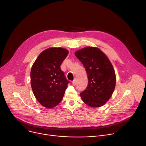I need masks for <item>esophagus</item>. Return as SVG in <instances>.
I'll return each instance as SVG.
<instances>
[{
	"mask_svg": "<svg viewBox=\"0 0 146 146\" xmlns=\"http://www.w3.org/2000/svg\"><path fill=\"white\" fill-rule=\"evenodd\" d=\"M77 83H78V80H77V78H75L74 79V80L72 82V84L73 85H76V84H77Z\"/></svg>",
	"mask_w": 146,
	"mask_h": 146,
	"instance_id": "obj_1",
	"label": "esophagus"
}]
</instances>
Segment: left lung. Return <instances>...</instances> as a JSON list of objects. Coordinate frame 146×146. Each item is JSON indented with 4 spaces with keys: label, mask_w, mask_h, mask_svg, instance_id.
Returning a JSON list of instances; mask_svg holds the SVG:
<instances>
[{
    "label": "left lung",
    "mask_w": 146,
    "mask_h": 146,
    "mask_svg": "<svg viewBox=\"0 0 146 146\" xmlns=\"http://www.w3.org/2000/svg\"><path fill=\"white\" fill-rule=\"evenodd\" d=\"M85 67L88 86L80 97L83 102L92 108L104 105L111 97L116 85L113 67L105 54L98 47H87L74 53Z\"/></svg>",
    "instance_id": "1"
}]
</instances>
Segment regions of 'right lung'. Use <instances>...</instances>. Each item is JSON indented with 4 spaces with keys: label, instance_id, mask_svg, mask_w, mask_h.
Listing matches in <instances>:
<instances>
[{
    "label": "right lung",
    "instance_id": "1",
    "mask_svg": "<svg viewBox=\"0 0 146 146\" xmlns=\"http://www.w3.org/2000/svg\"><path fill=\"white\" fill-rule=\"evenodd\" d=\"M68 51L61 47H51L42 51L31 70V83L34 95L39 103L48 109L62 100L68 81L60 65Z\"/></svg>",
    "mask_w": 146,
    "mask_h": 146
}]
</instances>
